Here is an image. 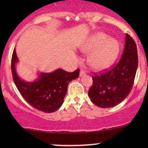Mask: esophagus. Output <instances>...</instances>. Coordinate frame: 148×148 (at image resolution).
Here are the masks:
<instances>
[{"label": "esophagus", "mask_w": 148, "mask_h": 148, "mask_svg": "<svg viewBox=\"0 0 148 148\" xmlns=\"http://www.w3.org/2000/svg\"><path fill=\"white\" fill-rule=\"evenodd\" d=\"M86 71L84 70V69H81V70H80V76H84L85 74H86Z\"/></svg>", "instance_id": "esophagus-1"}]
</instances>
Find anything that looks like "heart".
<instances>
[{
  "instance_id": "heart-1",
  "label": "heart",
  "mask_w": 148,
  "mask_h": 148,
  "mask_svg": "<svg viewBox=\"0 0 148 148\" xmlns=\"http://www.w3.org/2000/svg\"><path fill=\"white\" fill-rule=\"evenodd\" d=\"M84 53L90 55L88 64L97 71L104 70L114 63L120 52V44L106 34L98 32L92 35L81 47Z\"/></svg>"
}]
</instances>
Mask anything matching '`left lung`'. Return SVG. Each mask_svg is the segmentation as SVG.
<instances>
[{"mask_svg":"<svg viewBox=\"0 0 148 148\" xmlns=\"http://www.w3.org/2000/svg\"><path fill=\"white\" fill-rule=\"evenodd\" d=\"M138 67L136 45L126 34L123 53L118 64L109 71L92 76L88 91L91 101L101 108H110L121 103L133 87Z\"/></svg>","mask_w":148,"mask_h":148,"instance_id":"left-lung-1","label":"left lung"}]
</instances>
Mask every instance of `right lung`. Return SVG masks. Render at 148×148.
<instances>
[{"instance_id":"obj_1","label":"right lung","mask_w":148,"mask_h":148,"mask_svg":"<svg viewBox=\"0 0 148 148\" xmlns=\"http://www.w3.org/2000/svg\"><path fill=\"white\" fill-rule=\"evenodd\" d=\"M18 58L15 49L12 57V74L13 80L22 97L30 105L45 113L57 111L63 103L69 83L79 76V69L67 72L58 69L51 73H40L32 82L22 80L16 71Z\"/></svg>"}]
</instances>
